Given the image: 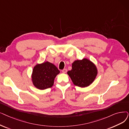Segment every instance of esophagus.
Wrapping results in <instances>:
<instances>
[{
    "mask_svg": "<svg viewBox=\"0 0 129 129\" xmlns=\"http://www.w3.org/2000/svg\"><path fill=\"white\" fill-rule=\"evenodd\" d=\"M67 71H68V70H67L66 69H63V70H62V72L64 73H65L67 72Z\"/></svg>",
    "mask_w": 129,
    "mask_h": 129,
    "instance_id": "obj_1",
    "label": "esophagus"
}]
</instances>
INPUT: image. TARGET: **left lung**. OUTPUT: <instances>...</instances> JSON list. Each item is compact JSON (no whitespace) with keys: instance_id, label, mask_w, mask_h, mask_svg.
Returning <instances> with one entry per match:
<instances>
[{"instance_id":"1","label":"left lung","mask_w":129,"mask_h":129,"mask_svg":"<svg viewBox=\"0 0 129 129\" xmlns=\"http://www.w3.org/2000/svg\"><path fill=\"white\" fill-rule=\"evenodd\" d=\"M97 73L95 65L86 58L74 61L72 70L68 72L74 84L81 87L88 86L92 84Z\"/></svg>"}]
</instances>
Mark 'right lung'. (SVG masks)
Masks as SVG:
<instances>
[{"label": "right lung", "mask_w": 129, "mask_h": 129, "mask_svg": "<svg viewBox=\"0 0 129 129\" xmlns=\"http://www.w3.org/2000/svg\"><path fill=\"white\" fill-rule=\"evenodd\" d=\"M59 72L56 67L48 61L37 64L33 71L31 77L33 84L40 89L51 87L54 84L55 77Z\"/></svg>", "instance_id": "add662e5"}]
</instances>
